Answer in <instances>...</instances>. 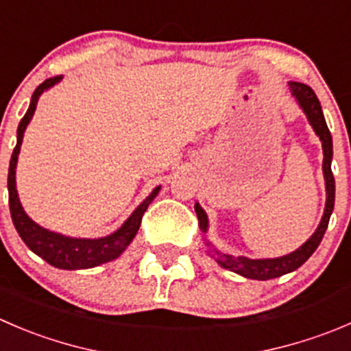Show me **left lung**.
Here are the masks:
<instances>
[{
	"instance_id": "obj_1",
	"label": "left lung",
	"mask_w": 351,
	"mask_h": 351,
	"mask_svg": "<svg viewBox=\"0 0 351 351\" xmlns=\"http://www.w3.org/2000/svg\"><path fill=\"white\" fill-rule=\"evenodd\" d=\"M290 90L293 94L295 99L300 103L302 110L307 114L308 121L314 127L315 134L322 141V151H324V161H322V169H324V180H326V192H328V200H326V209L324 216H322L321 224L315 230V233L302 245L298 250L291 252V254L283 255L278 258H248V257H234V255L228 254H216L217 264L224 269H230L233 273L241 274L250 280H273V278L283 276V274L291 273V271L298 269V267L311 257L315 252V248L321 243L322 237H324L326 230H328L329 217H331L332 207H335V176L331 171V159H332V138L331 132H329L328 125H326L324 114H322L321 103H319L317 96L308 85L300 84V82H291ZM195 213L199 217V226L200 230H207V216L202 210L199 204H195Z\"/></svg>"
}]
</instances>
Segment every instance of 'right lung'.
Instances as JSON below:
<instances>
[{"mask_svg": "<svg viewBox=\"0 0 351 351\" xmlns=\"http://www.w3.org/2000/svg\"><path fill=\"white\" fill-rule=\"evenodd\" d=\"M60 78L61 77L47 78V80H44L43 84L37 87L36 93L32 94V101H30V106L29 110H27L25 117L20 120L19 130H16V145L15 149H13L8 169L10 213H12L13 224H15L20 238L25 241V245L34 252V254L43 257L47 264H51V266L54 267H60V269H87V267L99 266V264H104V262L113 261V258H117L118 255L128 247V243L134 240L138 228H141L142 216H144V213L147 210V206L151 204V200L158 195L161 186L154 189V192H152L151 195L134 210V214L125 221V224L120 230L114 231L110 237L96 238V240H87V238H68L63 237V234L47 231L44 230V228H40L39 224L34 223V221L23 213L15 189V168L16 159H19L20 145H22L23 132H25L27 125H29L34 111H36V104L40 94L46 89H49L51 85L60 82Z\"/></svg>", "mask_w": 351, "mask_h": 351, "instance_id": "1", "label": "right lung"}]
</instances>
